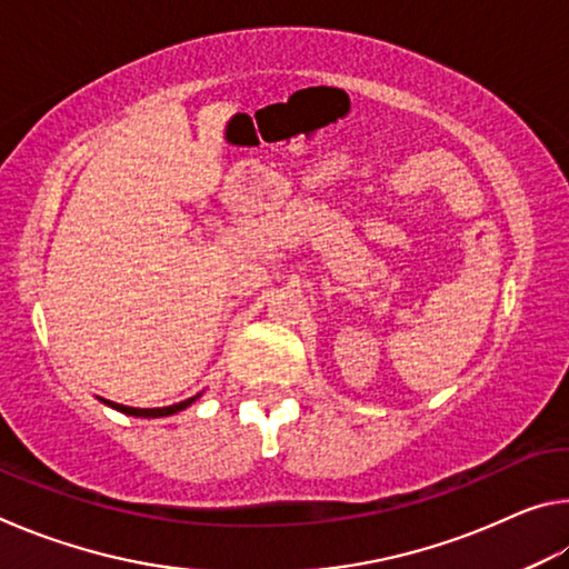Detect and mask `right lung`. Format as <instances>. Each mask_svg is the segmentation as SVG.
Returning <instances> with one entry per match:
<instances>
[{
    "mask_svg": "<svg viewBox=\"0 0 569 569\" xmlns=\"http://www.w3.org/2000/svg\"><path fill=\"white\" fill-rule=\"evenodd\" d=\"M198 397H190L186 401L180 403H172V407H162V409H134V407H124V403H114V401H108L112 409H118L122 413H130V417H148V419H156V417H170V413H178L180 409L190 407L192 401H196Z\"/></svg>",
    "mask_w": 569,
    "mask_h": 569,
    "instance_id": "right-lung-1",
    "label": "right lung"
}]
</instances>
